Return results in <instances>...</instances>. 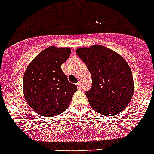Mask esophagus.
Listing matches in <instances>:
<instances>
[{
	"label": "esophagus",
	"mask_w": 154,
	"mask_h": 154,
	"mask_svg": "<svg viewBox=\"0 0 154 154\" xmlns=\"http://www.w3.org/2000/svg\"><path fill=\"white\" fill-rule=\"evenodd\" d=\"M77 87H78L79 89H81L82 87H83V85H82L81 82H80V81H78V83H77Z\"/></svg>",
	"instance_id": "esophagus-1"
}]
</instances>
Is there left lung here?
<instances>
[{"mask_svg":"<svg viewBox=\"0 0 154 154\" xmlns=\"http://www.w3.org/2000/svg\"><path fill=\"white\" fill-rule=\"evenodd\" d=\"M86 64L92 85L86 95L95 111L113 116L125 109L131 101L134 82L129 65L120 55L101 45L76 50Z\"/></svg>","mask_w":154,"mask_h":154,"instance_id":"1","label":"left lung"}]
</instances>
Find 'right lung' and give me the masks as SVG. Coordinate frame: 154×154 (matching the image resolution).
Wrapping results in <instances>:
<instances>
[{"instance_id":"add662e5","label":"right lung","mask_w":154,"mask_h":154,"mask_svg":"<svg viewBox=\"0 0 154 154\" xmlns=\"http://www.w3.org/2000/svg\"><path fill=\"white\" fill-rule=\"evenodd\" d=\"M71 49L48 47L28 65L23 77V92L28 105L43 117H55L69 106L77 86L61 69Z\"/></svg>"}]
</instances>
